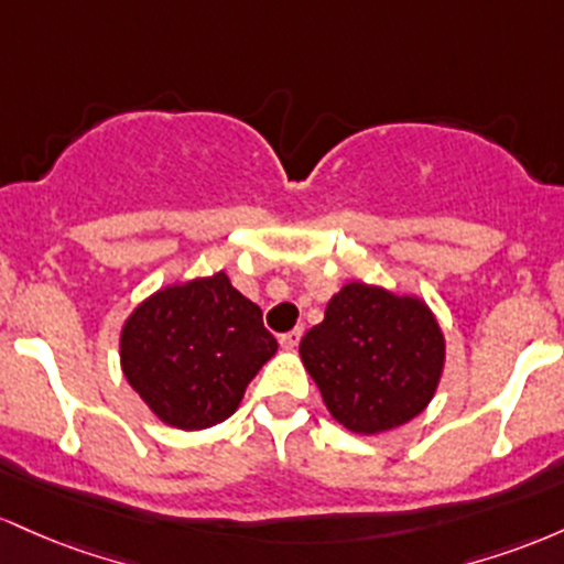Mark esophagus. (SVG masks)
<instances>
[{
  "instance_id": "34e87169",
  "label": "esophagus",
  "mask_w": 564,
  "mask_h": 564,
  "mask_svg": "<svg viewBox=\"0 0 564 564\" xmlns=\"http://www.w3.org/2000/svg\"><path fill=\"white\" fill-rule=\"evenodd\" d=\"M301 335H303V330L301 327H295V330H290V333H284V335H280V346L282 349H288V351H293L295 346L301 344Z\"/></svg>"
}]
</instances>
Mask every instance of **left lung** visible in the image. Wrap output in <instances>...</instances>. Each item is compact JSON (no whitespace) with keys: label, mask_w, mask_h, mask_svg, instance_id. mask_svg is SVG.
I'll list each match as a JSON object with an SVG mask.
<instances>
[{"label":"left lung","mask_w":564,"mask_h":564,"mask_svg":"<svg viewBox=\"0 0 564 564\" xmlns=\"http://www.w3.org/2000/svg\"><path fill=\"white\" fill-rule=\"evenodd\" d=\"M301 359L335 421L354 434H381L432 402L445 367V335L415 295L349 282L325 319L301 340Z\"/></svg>","instance_id":"left-lung-1"}]
</instances>
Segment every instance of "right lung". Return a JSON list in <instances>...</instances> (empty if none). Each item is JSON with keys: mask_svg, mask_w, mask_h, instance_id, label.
<instances>
[{"mask_svg": "<svg viewBox=\"0 0 564 564\" xmlns=\"http://www.w3.org/2000/svg\"><path fill=\"white\" fill-rule=\"evenodd\" d=\"M274 351L261 308L224 271L156 290L119 335L128 383L156 419L183 432L229 419Z\"/></svg>", "mask_w": 564, "mask_h": 564, "instance_id": "obj_1", "label": "right lung"}]
</instances>
